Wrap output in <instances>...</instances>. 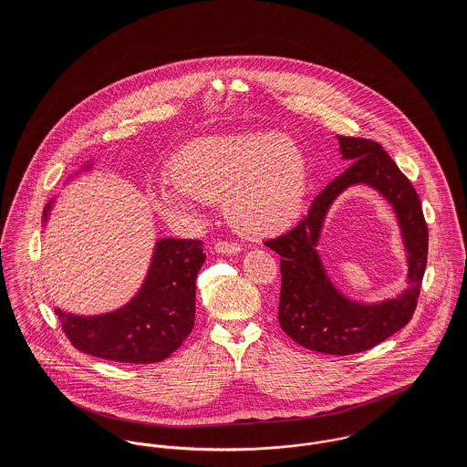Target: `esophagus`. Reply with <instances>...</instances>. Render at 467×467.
Listing matches in <instances>:
<instances>
[{
	"label": "esophagus",
	"mask_w": 467,
	"mask_h": 467,
	"mask_svg": "<svg viewBox=\"0 0 467 467\" xmlns=\"http://www.w3.org/2000/svg\"><path fill=\"white\" fill-rule=\"evenodd\" d=\"M213 250L223 255H232V254H239L243 250V246L234 241H219V243H215Z\"/></svg>",
	"instance_id": "1"
}]
</instances>
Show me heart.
Returning <instances> with one entry per match:
<instances>
[{"mask_svg":"<svg viewBox=\"0 0 467 467\" xmlns=\"http://www.w3.org/2000/svg\"><path fill=\"white\" fill-rule=\"evenodd\" d=\"M224 196L230 224L246 237L285 232L302 213L307 163L300 149L276 133L200 138L171 161V178L150 189L156 210L176 221L198 223L210 201Z\"/></svg>","mask_w":467,"mask_h":467,"instance_id":"heart-1","label":"heart"}]
</instances>
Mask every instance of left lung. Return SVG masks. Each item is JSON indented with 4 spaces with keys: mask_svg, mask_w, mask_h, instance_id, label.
Returning a JSON list of instances; mask_svg holds the SVG:
<instances>
[{
    "mask_svg": "<svg viewBox=\"0 0 467 467\" xmlns=\"http://www.w3.org/2000/svg\"><path fill=\"white\" fill-rule=\"evenodd\" d=\"M337 140L341 156L352 165L315 198L296 226L265 244L282 257L278 322L284 333L306 348L347 356L376 347L411 320L428 259V226L413 185L381 143L358 136ZM356 182L374 186L393 202L409 252V287L398 299L374 306L339 296L314 250L330 202Z\"/></svg>",
    "mask_w": 467,
    "mask_h": 467,
    "instance_id": "8db88e82",
    "label": "left lung"
}]
</instances>
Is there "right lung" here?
I'll return each instance as SVG.
<instances>
[{
	"label": "right lung",
	"instance_id": "right-lung-1",
	"mask_svg": "<svg viewBox=\"0 0 467 467\" xmlns=\"http://www.w3.org/2000/svg\"><path fill=\"white\" fill-rule=\"evenodd\" d=\"M204 259L198 239L158 241L143 287L128 306L100 317H75L56 309L63 333L77 350L95 358L119 363L163 361L192 333L196 276Z\"/></svg>",
	"mask_w": 467,
	"mask_h": 467
}]
</instances>
